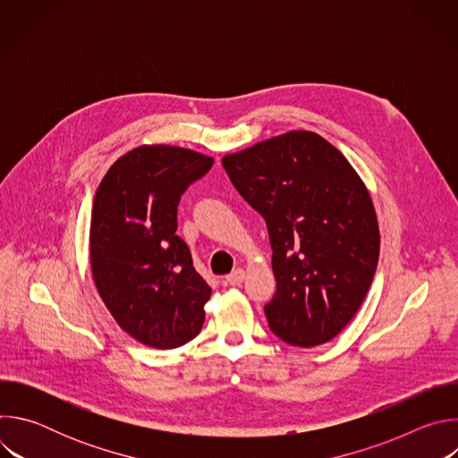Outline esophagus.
<instances>
[{
    "instance_id": "1",
    "label": "esophagus",
    "mask_w": 458,
    "mask_h": 458,
    "mask_svg": "<svg viewBox=\"0 0 458 458\" xmlns=\"http://www.w3.org/2000/svg\"><path fill=\"white\" fill-rule=\"evenodd\" d=\"M242 281H244V270L242 268H237L230 276H226V283L230 286H239Z\"/></svg>"
}]
</instances>
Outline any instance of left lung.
Returning a JSON list of instances; mask_svg holds the SVG:
<instances>
[{"mask_svg":"<svg viewBox=\"0 0 458 458\" xmlns=\"http://www.w3.org/2000/svg\"><path fill=\"white\" fill-rule=\"evenodd\" d=\"M244 201L267 221L277 281L265 306L288 344L332 341L360 308L380 235L369 193L348 159L306 130L223 157Z\"/></svg>","mask_w":458,"mask_h":458,"instance_id":"left-lung-1","label":"left lung"}]
</instances>
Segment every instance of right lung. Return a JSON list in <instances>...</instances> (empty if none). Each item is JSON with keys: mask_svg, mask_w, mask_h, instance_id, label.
Here are the masks:
<instances>
[{"mask_svg": "<svg viewBox=\"0 0 458 458\" xmlns=\"http://www.w3.org/2000/svg\"><path fill=\"white\" fill-rule=\"evenodd\" d=\"M212 165L186 148L145 145L119 157L96 191L94 283L121 328L147 346L177 348L203 328L212 288L175 230L181 195Z\"/></svg>", "mask_w": 458, "mask_h": 458, "instance_id": "1", "label": "right lung"}]
</instances>
